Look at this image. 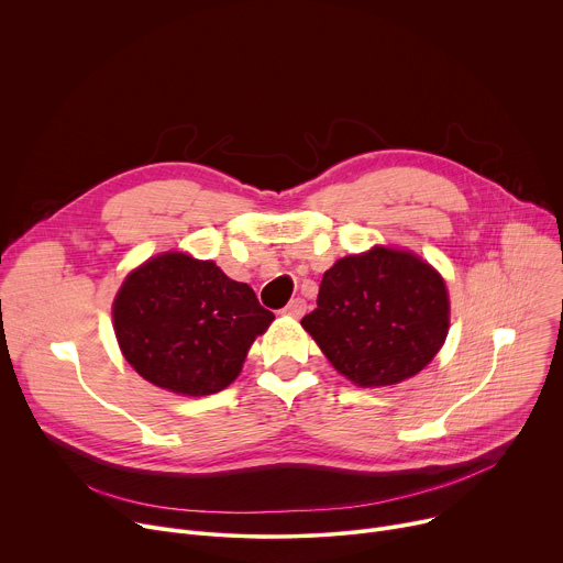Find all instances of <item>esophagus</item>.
I'll list each match as a JSON object with an SVG mask.
<instances>
[{
    "instance_id": "1",
    "label": "esophagus",
    "mask_w": 563,
    "mask_h": 563,
    "mask_svg": "<svg viewBox=\"0 0 563 563\" xmlns=\"http://www.w3.org/2000/svg\"><path fill=\"white\" fill-rule=\"evenodd\" d=\"M306 301L303 298H291V301L283 308V312L287 314V317H294V319H298V317H303L306 314Z\"/></svg>"
}]
</instances>
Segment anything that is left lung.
<instances>
[{"label": "left lung", "instance_id": "obj_1", "mask_svg": "<svg viewBox=\"0 0 563 563\" xmlns=\"http://www.w3.org/2000/svg\"><path fill=\"white\" fill-rule=\"evenodd\" d=\"M443 278L409 251L373 246L323 274L301 325L330 364L360 387L398 385L426 368L448 334Z\"/></svg>", "mask_w": 563, "mask_h": 563}]
</instances>
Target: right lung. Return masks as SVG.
<instances>
[{
  "instance_id": "obj_1",
  "label": "right lung",
  "mask_w": 563,
  "mask_h": 563,
  "mask_svg": "<svg viewBox=\"0 0 563 563\" xmlns=\"http://www.w3.org/2000/svg\"><path fill=\"white\" fill-rule=\"evenodd\" d=\"M274 321L246 283L212 260L163 253L131 272L112 303L126 362L144 380L180 396L227 389L257 334Z\"/></svg>"
}]
</instances>
